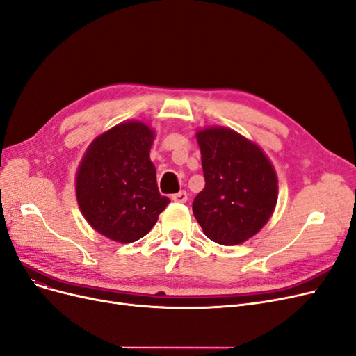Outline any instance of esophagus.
Returning <instances> with one entry per match:
<instances>
[{
	"mask_svg": "<svg viewBox=\"0 0 356 356\" xmlns=\"http://www.w3.org/2000/svg\"><path fill=\"white\" fill-rule=\"evenodd\" d=\"M187 199H188V194H187V191H184V190L172 194V200L177 202V203H186Z\"/></svg>",
	"mask_w": 356,
	"mask_h": 356,
	"instance_id": "1",
	"label": "esophagus"
}]
</instances>
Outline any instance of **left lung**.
I'll return each mask as SVG.
<instances>
[{
    "label": "left lung",
    "instance_id": "left-lung-1",
    "mask_svg": "<svg viewBox=\"0 0 356 356\" xmlns=\"http://www.w3.org/2000/svg\"><path fill=\"white\" fill-rule=\"evenodd\" d=\"M204 188L193 213L207 238L236 246L257 234L274 213L278 199L275 169L259 145L224 127L195 132Z\"/></svg>",
    "mask_w": 356,
    "mask_h": 356
}]
</instances>
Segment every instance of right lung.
Listing matches in <instances>:
<instances>
[{"label":"right lung","instance_id":"add662e5","mask_svg":"<svg viewBox=\"0 0 356 356\" xmlns=\"http://www.w3.org/2000/svg\"><path fill=\"white\" fill-rule=\"evenodd\" d=\"M154 131L140 120L118 124L90 144L76 172V200L99 234L132 243L149 232L169 199L150 161Z\"/></svg>","mask_w":356,"mask_h":356}]
</instances>
